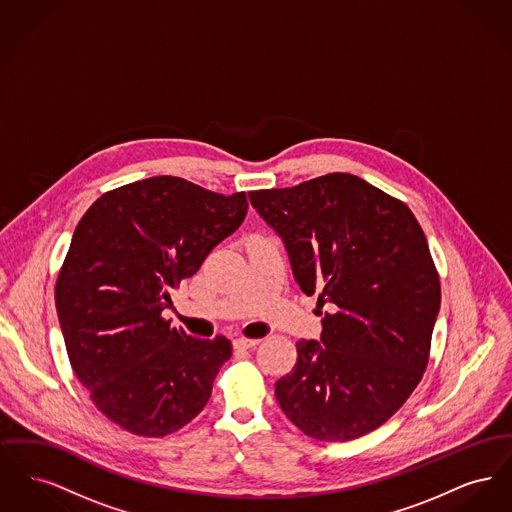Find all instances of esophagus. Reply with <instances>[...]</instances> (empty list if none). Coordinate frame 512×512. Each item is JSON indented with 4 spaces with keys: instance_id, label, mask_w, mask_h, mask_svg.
I'll return each mask as SVG.
<instances>
[{
    "instance_id": "1",
    "label": "esophagus",
    "mask_w": 512,
    "mask_h": 512,
    "mask_svg": "<svg viewBox=\"0 0 512 512\" xmlns=\"http://www.w3.org/2000/svg\"><path fill=\"white\" fill-rule=\"evenodd\" d=\"M255 345H259V340H249V338H236L234 340V347L236 349H251Z\"/></svg>"
}]
</instances>
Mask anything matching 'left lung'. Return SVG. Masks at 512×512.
<instances>
[{"label":"left lung","mask_w":512,"mask_h":512,"mask_svg":"<svg viewBox=\"0 0 512 512\" xmlns=\"http://www.w3.org/2000/svg\"><path fill=\"white\" fill-rule=\"evenodd\" d=\"M249 199L282 236L299 288L328 305L322 343L297 341L276 399L311 438H361L403 407L428 366L441 286L426 236L401 199L347 172Z\"/></svg>","instance_id":"1"}]
</instances>
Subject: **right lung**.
I'll return each mask as SVG.
<instances>
[{"instance_id":"obj_1","label":"right lung","mask_w":512,"mask_h":512,"mask_svg":"<svg viewBox=\"0 0 512 512\" xmlns=\"http://www.w3.org/2000/svg\"><path fill=\"white\" fill-rule=\"evenodd\" d=\"M247 207L245 192L153 176L105 192L76 224L55 307L76 378L122 430L165 438L207 405L232 343L192 338L163 311Z\"/></svg>"}]
</instances>
